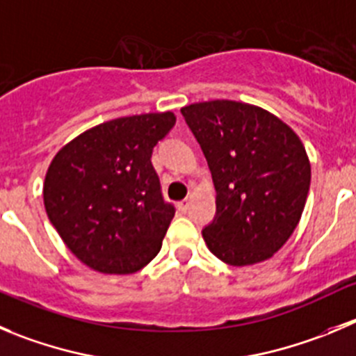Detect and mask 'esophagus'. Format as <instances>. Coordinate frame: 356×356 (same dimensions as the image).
<instances>
[{
    "instance_id": "obj_1",
    "label": "esophagus",
    "mask_w": 356,
    "mask_h": 356,
    "mask_svg": "<svg viewBox=\"0 0 356 356\" xmlns=\"http://www.w3.org/2000/svg\"><path fill=\"white\" fill-rule=\"evenodd\" d=\"M189 205H191V200H189V198H186V200H182L181 204L177 205V207H179V211H181V212H186L189 209Z\"/></svg>"
}]
</instances>
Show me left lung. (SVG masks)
Instances as JSON below:
<instances>
[{"label":"left lung","instance_id":"1","mask_svg":"<svg viewBox=\"0 0 356 356\" xmlns=\"http://www.w3.org/2000/svg\"><path fill=\"white\" fill-rule=\"evenodd\" d=\"M214 181L218 214L202 235L234 267L268 260L297 228L311 163L297 133L251 103L211 99L181 108Z\"/></svg>","mask_w":356,"mask_h":356}]
</instances>
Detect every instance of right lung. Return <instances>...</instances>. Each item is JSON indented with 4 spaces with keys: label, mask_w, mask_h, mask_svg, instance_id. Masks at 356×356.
Here are the masks:
<instances>
[{
    "label": "right lung",
    "mask_w": 356,
    "mask_h": 356,
    "mask_svg": "<svg viewBox=\"0 0 356 356\" xmlns=\"http://www.w3.org/2000/svg\"><path fill=\"white\" fill-rule=\"evenodd\" d=\"M174 124L170 111L112 119L52 158L43 205L66 248L92 270L133 274L159 253L175 211L163 202L151 154Z\"/></svg>",
    "instance_id": "right-lung-1"
}]
</instances>
